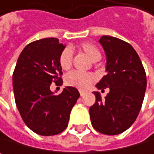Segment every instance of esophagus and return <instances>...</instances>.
<instances>
[{
  "label": "esophagus",
  "instance_id": "1",
  "mask_svg": "<svg viewBox=\"0 0 154 154\" xmlns=\"http://www.w3.org/2000/svg\"><path fill=\"white\" fill-rule=\"evenodd\" d=\"M79 93H80V96H81V97H83V96L85 95V92H84V91H81V90H80Z\"/></svg>",
  "mask_w": 154,
  "mask_h": 154
}]
</instances>
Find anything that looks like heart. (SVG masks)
Here are the masks:
<instances>
[{
    "instance_id": "1",
    "label": "heart",
    "mask_w": 154,
    "mask_h": 154,
    "mask_svg": "<svg viewBox=\"0 0 154 154\" xmlns=\"http://www.w3.org/2000/svg\"><path fill=\"white\" fill-rule=\"evenodd\" d=\"M81 49L93 60H99L101 57V53L98 48L91 43L85 42L80 45ZM59 66L62 69L67 70L71 67L73 63V50L71 48L67 47L62 50L59 55ZM96 80V75L89 72H81L78 70H73L67 73L65 76V83L69 87H74L79 89L88 88Z\"/></svg>"
}]
</instances>
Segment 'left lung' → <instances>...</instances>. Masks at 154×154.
I'll list each match as a JSON object with an SVG mask.
<instances>
[{
    "label": "left lung",
    "mask_w": 154,
    "mask_h": 154,
    "mask_svg": "<svg viewBox=\"0 0 154 154\" xmlns=\"http://www.w3.org/2000/svg\"><path fill=\"white\" fill-rule=\"evenodd\" d=\"M106 56L107 74L97 84L102 91H110L101 98L94 92L96 103L89 108L93 127L107 135L119 134L136 120L146 89V74L134 48L127 42L111 36L99 39Z\"/></svg>",
    "instance_id": "left-lung-1"
}]
</instances>
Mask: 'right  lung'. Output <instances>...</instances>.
I'll return each mask as SVG.
<instances>
[{"mask_svg": "<svg viewBox=\"0 0 154 154\" xmlns=\"http://www.w3.org/2000/svg\"><path fill=\"white\" fill-rule=\"evenodd\" d=\"M66 45L56 38H42L28 44L21 51L13 75L12 86L17 108L25 125L39 135L63 132L71 109L80 97L79 90L66 87L59 95L50 85L63 83L59 55Z\"/></svg>", "mask_w": 154, "mask_h": 154, "instance_id": "obj_1", "label": "right lung"}]
</instances>
